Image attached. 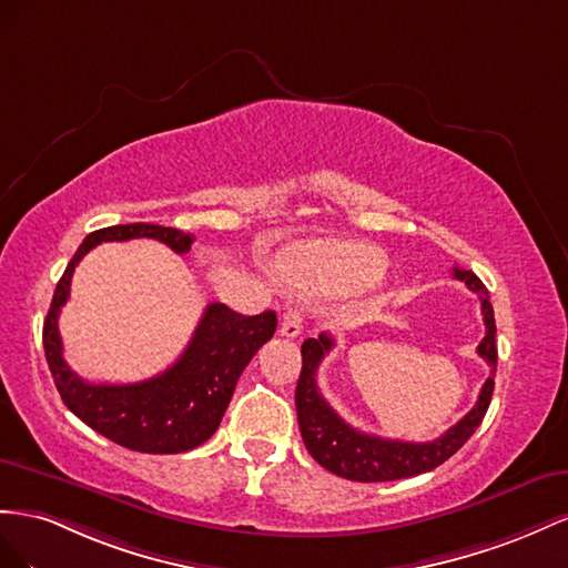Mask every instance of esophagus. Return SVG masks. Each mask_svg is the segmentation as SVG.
I'll use <instances>...</instances> for the list:
<instances>
[{
    "label": "esophagus",
    "mask_w": 568,
    "mask_h": 568,
    "mask_svg": "<svg viewBox=\"0 0 568 568\" xmlns=\"http://www.w3.org/2000/svg\"><path fill=\"white\" fill-rule=\"evenodd\" d=\"M302 333V316L297 310H287L283 314V321H281V335L283 337H297Z\"/></svg>",
    "instance_id": "34e87169"
}]
</instances>
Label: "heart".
Here are the masks:
<instances>
[{"instance_id":"1","label":"heart","mask_w":568,"mask_h":568,"mask_svg":"<svg viewBox=\"0 0 568 568\" xmlns=\"http://www.w3.org/2000/svg\"><path fill=\"white\" fill-rule=\"evenodd\" d=\"M290 281L318 293H359L383 278L387 254L368 242L314 240L290 247L281 264Z\"/></svg>"}]
</instances>
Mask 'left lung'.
<instances>
[{
    "label": "left lung",
    "instance_id": "left-lung-1",
    "mask_svg": "<svg viewBox=\"0 0 568 568\" xmlns=\"http://www.w3.org/2000/svg\"><path fill=\"white\" fill-rule=\"evenodd\" d=\"M457 281H464L468 290L480 297V312L485 321V337L478 345V354L490 366V376L483 383L478 402L459 424L452 426L445 435L435 437L430 443H404L387 440V437L368 435L352 428L335 414L331 404L323 399L316 385V371L335 339L328 333L304 339L302 345V374L295 390L297 420L302 430V440L310 455L331 474L359 480V483H383L426 474L430 468L447 462L464 443L476 433L480 420L490 407V397L495 390V368H497V345H495V312L488 297V290L480 283L474 271H464L459 266L452 268Z\"/></svg>",
    "mask_w": 568,
    "mask_h": 568
}]
</instances>
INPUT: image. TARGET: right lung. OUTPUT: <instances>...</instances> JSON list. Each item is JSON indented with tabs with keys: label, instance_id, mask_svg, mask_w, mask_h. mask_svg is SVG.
<instances>
[{
	"label": "right lung",
	"instance_id": "right-lung-1",
	"mask_svg": "<svg viewBox=\"0 0 568 568\" xmlns=\"http://www.w3.org/2000/svg\"><path fill=\"white\" fill-rule=\"evenodd\" d=\"M150 237L185 254L194 235L154 223L111 225L90 233L57 283L52 306L42 328L47 364L63 404L121 447L148 455H178L200 447L212 437L229 409L242 371L256 349L275 333V312L242 316L229 306L206 304L185 352L164 374L140 383H88L63 362L59 312L71 293V278L80 258L100 242Z\"/></svg>",
	"mask_w": 568,
	"mask_h": 568
}]
</instances>
